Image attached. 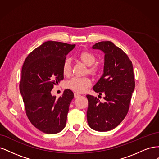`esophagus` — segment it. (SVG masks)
<instances>
[{"mask_svg": "<svg viewBox=\"0 0 159 159\" xmlns=\"http://www.w3.org/2000/svg\"><path fill=\"white\" fill-rule=\"evenodd\" d=\"M80 96H81V95H80V93H76V92L74 93V98H78L80 97Z\"/></svg>", "mask_w": 159, "mask_h": 159, "instance_id": "1", "label": "esophagus"}]
</instances>
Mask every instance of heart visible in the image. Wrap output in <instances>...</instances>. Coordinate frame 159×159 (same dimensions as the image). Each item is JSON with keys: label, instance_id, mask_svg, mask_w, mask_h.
Segmentation results:
<instances>
[{"label": "heart", "instance_id": "heart-1", "mask_svg": "<svg viewBox=\"0 0 159 159\" xmlns=\"http://www.w3.org/2000/svg\"><path fill=\"white\" fill-rule=\"evenodd\" d=\"M79 57L85 64L89 66V71L92 75L98 74L101 71V66L98 64H95L97 57L95 55L90 51H82L79 54ZM62 72L64 75L68 76L71 72V60L67 57L62 65ZM91 84V81L88 77L74 76L65 84L66 88L73 90L77 93H83Z\"/></svg>", "mask_w": 159, "mask_h": 159}]
</instances>
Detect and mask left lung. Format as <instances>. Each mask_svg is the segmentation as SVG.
I'll return each mask as SVG.
<instances>
[{
	"label": "left lung",
	"instance_id": "obj_1",
	"mask_svg": "<svg viewBox=\"0 0 159 159\" xmlns=\"http://www.w3.org/2000/svg\"><path fill=\"white\" fill-rule=\"evenodd\" d=\"M93 49L105 54L103 74L93 88L104 103L87 95L89 126L98 131H108L118 126L127 115L134 89V77L131 61L121 48L110 41L96 43ZM99 95V96H100Z\"/></svg>",
	"mask_w": 159,
	"mask_h": 159
}]
</instances>
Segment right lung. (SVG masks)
<instances>
[{
  "mask_svg": "<svg viewBox=\"0 0 159 159\" xmlns=\"http://www.w3.org/2000/svg\"><path fill=\"white\" fill-rule=\"evenodd\" d=\"M75 46L47 41L30 52L24 62L19 88L26 113L33 125L44 133H57L66 126L74 93L67 89L56 98L51 91L64 79V60Z\"/></svg>",
  "mask_w": 159,
  "mask_h": 159,
  "instance_id": "1",
  "label": "right lung"
}]
</instances>
